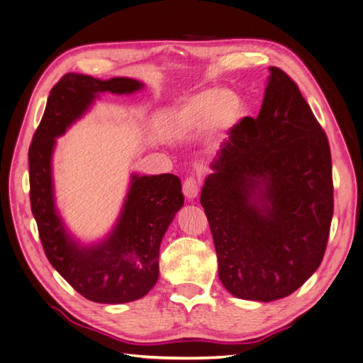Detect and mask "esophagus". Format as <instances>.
Masks as SVG:
<instances>
[{
	"instance_id": "34e87169",
	"label": "esophagus",
	"mask_w": 363,
	"mask_h": 363,
	"mask_svg": "<svg viewBox=\"0 0 363 363\" xmlns=\"http://www.w3.org/2000/svg\"><path fill=\"white\" fill-rule=\"evenodd\" d=\"M183 194L186 199L193 201L199 194V182L196 179H186L183 183Z\"/></svg>"
}]
</instances>
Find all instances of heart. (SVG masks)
Returning a JSON list of instances; mask_svg holds the SVG:
<instances>
[{
  "label": "heart",
  "mask_w": 363,
  "mask_h": 363,
  "mask_svg": "<svg viewBox=\"0 0 363 363\" xmlns=\"http://www.w3.org/2000/svg\"><path fill=\"white\" fill-rule=\"evenodd\" d=\"M246 104L242 94L232 90H203L189 96L177 107L170 129L177 135H191L215 128L218 131H230L242 121Z\"/></svg>",
  "instance_id": "heart-1"
}]
</instances>
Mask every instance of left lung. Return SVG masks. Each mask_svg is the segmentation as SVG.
I'll return each mask as SVG.
<instances>
[{"instance_id":"obj_1","label":"left lung","mask_w":363,"mask_h":363,"mask_svg":"<svg viewBox=\"0 0 363 363\" xmlns=\"http://www.w3.org/2000/svg\"><path fill=\"white\" fill-rule=\"evenodd\" d=\"M257 118H243L210 164L201 203L234 297L273 302L323 262L333 216L327 135L298 86L270 66Z\"/></svg>"}]
</instances>
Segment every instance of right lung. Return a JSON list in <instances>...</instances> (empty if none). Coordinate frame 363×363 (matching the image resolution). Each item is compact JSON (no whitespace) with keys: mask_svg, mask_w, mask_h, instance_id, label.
Listing matches in <instances>:
<instances>
[{"mask_svg":"<svg viewBox=\"0 0 363 363\" xmlns=\"http://www.w3.org/2000/svg\"><path fill=\"white\" fill-rule=\"evenodd\" d=\"M145 86L129 77L94 79L69 72L52 88L44 117L28 152L30 201L45 256L61 277L96 303H128L153 289L160 277V246L183 207L177 175L129 177L128 193L113 228L85 243L67 228L55 202L53 152L66 134L94 106L99 94H133Z\"/></svg>","mask_w":363,"mask_h":363,"instance_id":"obj_1","label":"right lung"}]
</instances>
